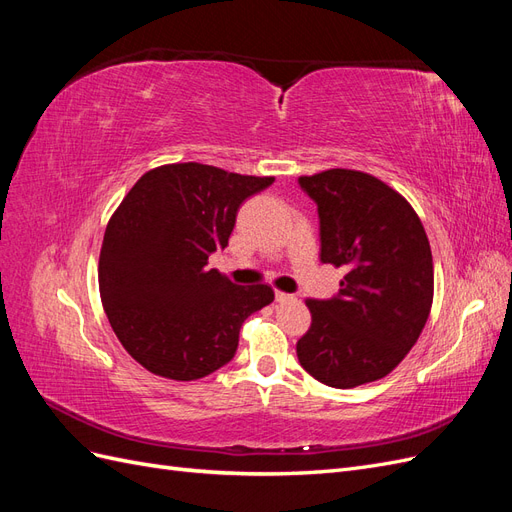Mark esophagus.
Returning a JSON list of instances; mask_svg holds the SVG:
<instances>
[{"label":"esophagus","instance_id":"obj_1","mask_svg":"<svg viewBox=\"0 0 512 512\" xmlns=\"http://www.w3.org/2000/svg\"><path fill=\"white\" fill-rule=\"evenodd\" d=\"M294 297H292V294H288V292H280V290H277L275 292V301L277 303H288V301H292Z\"/></svg>","mask_w":512,"mask_h":512}]
</instances>
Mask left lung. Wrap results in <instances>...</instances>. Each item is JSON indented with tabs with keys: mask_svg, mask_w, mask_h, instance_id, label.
I'll use <instances>...</instances> for the list:
<instances>
[{
	"mask_svg": "<svg viewBox=\"0 0 512 512\" xmlns=\"http://www.w3.org/2000/svg\"><path fill=\"white\" fill-rule=\"evenodd\" d=\"M318 205L320 260L346 267L337 297L307 299L301 367L333 389L384 378L406 359L433 303L431 247L416 211L391 185L350 168L299 177Z\"/></svg>",
	"mask_w": 512,
	"mask_h": 512,
	"instance_id": "8db88e82",
	"label": "left lung"
}]
</instances>
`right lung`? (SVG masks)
I'll use <instances>...</instances> for the list:
<instances>
[{
    "mask_svg": "<svg viewBox=\"0 0 512 512\" xmlns=\"http://www.w3.org/2000/svg\"><path fill=\"white\" fill-rule=\"evenodd\" d=\"M273 177L183 162L151 168L108 220L98 284L108 322L147 371L190 382L237 352L243 320L273 301L267 284L237 286L209 254L224 250L247 196Z\"/></svg>",
    "mask_w": 512,
    "mask_h": 512,
    "instance_id": "right-lung-1",
    "label": "right lung"
}]
</instances>
